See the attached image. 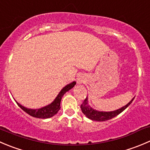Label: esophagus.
Returning a JSON list of instances; mask_svg holds the SVG:
<instances>
[{
  "mask_svg": "<svg viewBox=\"0 0 150 150\" xmlns=\"http://www.w3.org/2000/svg\"><path fill=\"white\" fill-rule=\"evenodd\" d=\"M83 82V79L82 77H78V83H82Z\"/></svg>",
  "mask_w": 150,
  "mask_h": 150,
  "instance_id": "1",
  "label": "esophagus"
}]
</instances>
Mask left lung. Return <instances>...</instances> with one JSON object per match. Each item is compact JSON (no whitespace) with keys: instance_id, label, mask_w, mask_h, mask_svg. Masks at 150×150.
I'll list each match as a JSON object with an SVG mask.
<instances>
[{"instance_id":"left-lung-1","label":"left lung","mask_w":150,"mask_h":150,"mask_svg":"<svg viewBox=\"0 0 150 150\" xmlns=\"http://www.w3.org/2000/svg\"><path fill=\"white\" fill-rule=\"evenodd\" d=\"M133 97L127 105L122 107L121 108H119L116 110H113V111H99V110H95V109L92 108L91 106L88 105V97L84 100L83 103L81 104V108L82 110L83 114L88 118L89 120H93V121H97V122H104L107 121V120H110V119L114 118V117H117L120 114H121L122 112L127 108L131 103L133 102Z\"/></svg>"}]
</instances>
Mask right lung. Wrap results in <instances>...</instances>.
I'll list each match as a JSON object with an SVG mask.
<instances>
[{
  "instance_id": "1",
  "label": "right lung",
  "mask_w": 150,
  "mask_h": 150,
  "mask_svg": "<svg viewBox=\"0 0 150 150\" xmlns=\"http://www.w3.org/2000/svg\"><path fill=\"white\" fill-rule=\"evenodd\" d=\"M75 84H76V82H75V81H73V82H72L71 83H69L68 85L65 86L61 90V91L59 93V94H58L57 97H56V99H55L50 104L47 105L46 106H44V107L41 108H25L23 105H20V103H17L16 100L15 101L20 108L23 109L25 112H26L28 114L30 115L31 117L40 119L50 118V117H53L55 114H57L58 111L60 110V103L61 101H62V98L64 96V94L67 91H68L69 90H70L71 88H73L74 86H75Z\"/></svg>"
}]
</instances>
